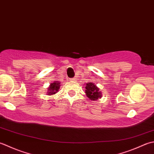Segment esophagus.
Masks as SVG:
<instances>
[{"instance_id":"1","label":"esophagus","mask_w":154,"mask_h":154,"mask_svg":"<svg viewBox=\"0 0 154 154\" xmlns=\"http://www.w3.org/2000/svg\"><path fill=\"white\" fill-rule=\"evenodd\" d=\"M70 80H72V81H75V80H76V79H75V78H71V79H70Z\"/></svg>"}]
</instances>
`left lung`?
<instances>
[{"mask_svg": "<svg viewBox=\"0 0 154 154\" xmlns=\"http://www.w3.org/2000/svg\"><path fill=\"white\" fill-rule=\"evenodd\" d=\"M85 89L86 96L92 101L94 100L95 101L102 97V92H100V89L96 86V84L93 82L86 83Z\"/></svg>", "mask_w": 154, "mask_h": 154, "instance_id": "1", "label": "left lung"}]
</instances>
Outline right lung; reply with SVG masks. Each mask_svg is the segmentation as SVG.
Masks as SVG:
<instances>
[{"mask_svg": "<svg viewBox=\"0 0 154 154\" xmlns=\"http://www.w3.org/2000/svg\"><path fill=\"white\" fill-rule=\"evenodd\" d=\"M60 83L58 82V81L54 82L51 84L49 88H48V92H47V95H53L58 92V90L60 89Z\"/></svg>", "mask_w": 154, "mask_h": 154, "instance_id": "obj_1", "label": "right lung"}]
</instances>
